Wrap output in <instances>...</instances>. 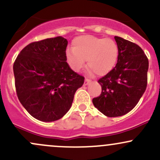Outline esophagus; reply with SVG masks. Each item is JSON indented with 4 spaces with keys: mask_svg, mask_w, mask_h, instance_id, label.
<instances>
[{
    "mask_svg": "<svg viewBox=\"0 0 160 160\" xmlns=\"http://www.w3.org/2000/svg\"><path fill=\"white\" fill-rule=\"evenodd\" d=\"M90 82H91V80H89V79H85V81H84V85H85V86L88 85V84L90 83Z\"/></svg>",
    "mask_w": 160,
    "mask_h": 160,
    "instance_id": "obj_1",
    "label": "esophagus"
}]
</instances>
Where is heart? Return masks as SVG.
I'll return each instance as SVG.
<instances>
[{
    "label": "heart",
    "mask_w": 160,
    "mask_h": 160,
    "mask_svg": "<svg viewBox=\"0 0 160 160\" xmlns=\"http://www.w3.org/2000/svg\"><path fill=\"white\" fill-rule=\"evenodd\" d=\"M73 49L66 52V59L73 71L79 72L87 66L89 72L104 76L112 71L118 58L117 43L111 38L81 36L73 40Z\"/></svg>",
    "instance_id": "heart-1"
}]
</instances>
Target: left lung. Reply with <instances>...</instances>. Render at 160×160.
<instances>
[{
	"instance_id": "8db88e82",
	"label": "left lung",
	"mask_w": 160,
	"mask_h": 160,
	"mask_svg": "<svg viewBox=\"0 0 160 160\" xmlns=\"http://www.w3.org/2000/svg\"><path fill=\"white\" fill-rule=\"evenodd\" d=\"M119 53L115 68L98 80L99 96L94 106L107 117H118L133 109L144 93L147 85L148 58L139 45L115 36Z\"/></svg>"
}]
</instances>
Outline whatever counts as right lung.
Listing matches in <instances>:
<instances>
[{"label": "right lung", "mask_w": 160, "mask_h": 160, "mask_svg": "<svg viewBox=\"0 0 160 160\" xmlns=\"http://www.w3.org/2000/svg\"><path fill=\"white\" fill-rule=\"evenodd\" d=\"M68 42L61 36L32 42L13 64L18 99L32 116L42 122H54L64 116L84 83V77L67 63Z\"/></svg>", "instance_id": "right-lung-1"}]
</instances>
